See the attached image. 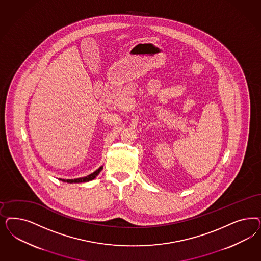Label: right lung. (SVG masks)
Returning <instances> with one entry per match:
<instances>
[{
  "label": "right lung",
  "mask_w": 261,
  "mask_h": 261,
  "mask_svg": "<svg viewBox=\"0 0 261 261\" xmlns=\"http://www.w3.org/2000/svg\"><path fill=\"white\" fill-rule=\"evenodd\" d=\"M101 169H102V166H101L100 168L98 169V170H96L94 173L92 174H90V175H88L87 177H80V178H75V179H61L60 178V180H62V181H65V182H68V184H79V182H86V181H89V180H92L94 179L95 177H97L98 175H99V173L101 172Z\"/></svg>",
  "instance_id": "add662e5"
}]
</instances>
